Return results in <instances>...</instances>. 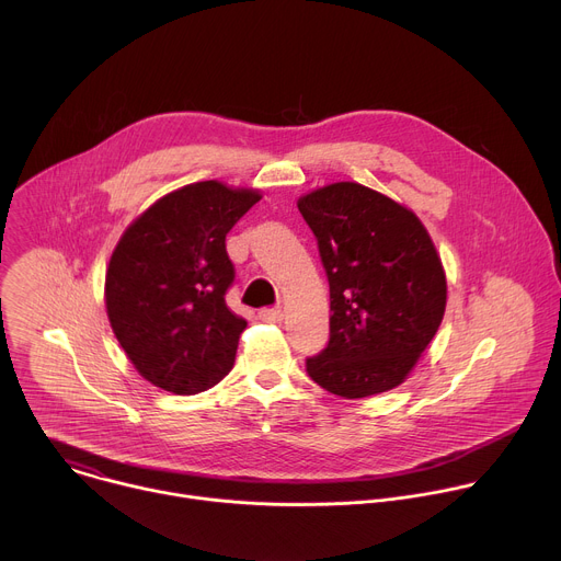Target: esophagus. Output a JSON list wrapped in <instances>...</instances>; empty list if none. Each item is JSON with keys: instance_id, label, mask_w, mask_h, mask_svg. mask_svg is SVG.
Masks as SVG:
<instances>
[{"instance_id": "esophagus-1", "label": "esophagus", "mask_w": 561, "mask_h": 561, "mask_svg": "<svg viewBox=\"0 0 561 561\" xmlns=\"http://www.w3.org/2000/svg\"><path fill=\"white\" fill-rule=\"evenodd\" d=\"M282 317H284L282 308H262L260 310V319H262V322H268V324L282 322Z\"/></svg>"}]
</instances>
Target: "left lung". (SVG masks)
<instances>
[{
  "mask_svg": "<svg viewBox=\"0 0 561 561\" xmlns=\"http://www.w3.org/2000/svg\"><path fill=\"white\" fill-rule=\"evenodd\" d=\"M331 286L329 346L306 359L314 383L344 399L397 388L433 342L446 273L422 219L357 182L297 199Z\"/></svg>",
  "mask_w": 561,
  "mask_h": 561,
  "instance_id": "8db88e82",
  "label": "left lung"
}]
</instances>
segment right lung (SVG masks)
<instances>
[{"label":"right lung","mask_w":561,"mask_h":561,"mask_svg":"<svg viewBox=\"0 0 561 561\" xmlns=\"http://www.w3.org/2000/svg\"><path fill=\"white\" fill-rule=\"evenodd\" d=\"M262 199L217 180L182 186L148 206L111 255L104 301L137 373L175 394L221 381L247 319L226 306L234 268L226 232Z\"/></svg>","instance_id":"1"}]
</instances>
